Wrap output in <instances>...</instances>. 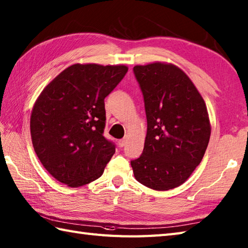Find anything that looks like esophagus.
<instances>
[{"instance_id":"obj_1","label":"esophagus","mask_w":248,"mask_h":248,"mask_svg":"<svg viewBox=\"0 0 248 248\" xmlns=\"http://www.w3.org/2000/svg\"><path fill=\"white\" fill-rule=\"evenodd\" d=\"M119 145H120L121 147L125 146V145H126V139H121V140H119Z\"/></svg>"}]
</instances>
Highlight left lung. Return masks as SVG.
<instances>
[{"label":"left lung","instance_id":"obj_1","mask_svg":"<svg viewBox=\"0 0 248 248\" xmlns=\"http://www.w3.org/2000/svg\"><path fill=\"white\" fill-rule=\"evenodd\" d=\"M144 97L147 131L142 155L130 161L135 178L167 191L183 185L205 155L211 135L206 103L177 65H135Z\"/></svg>","mask_w":248,"mask_h":248}]
</instances>
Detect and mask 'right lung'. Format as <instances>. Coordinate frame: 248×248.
Segmentation results:
<instances>
[{"label": "right lung", "mask_w": 248, "mask_h": 248, "mask_svg": "<svg viewBox=\"0 0 248 248\" xmlns=\"http://www.w3.org/2000/svg\"><path fill=\"white\" fill-rule=\"evenodd\" d=\"M124 64L75 63L42 90L31 114V136L42 166L71 188L101 177L115 147L103 136L104 100L127 73Z\"/></svg>", "instance_id": "right-lung-1"}]
</instances>
